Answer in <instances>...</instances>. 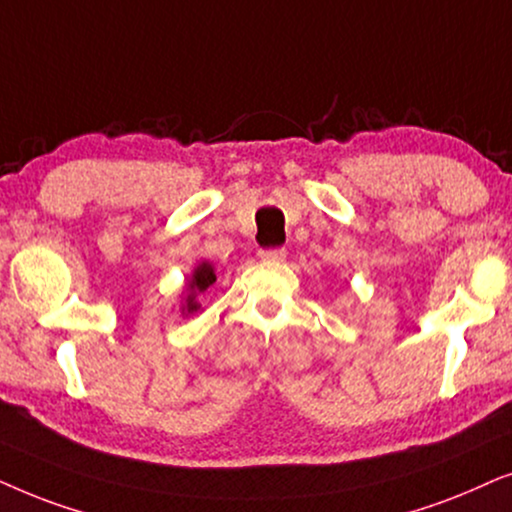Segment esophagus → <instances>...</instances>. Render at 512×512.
<instances>
[{
  "mask_svg": "<svg viewBox=\"0 0 512 512\" xmlns=\"http://www.w3.org/2000/svg\"><path fill=\"white\" fill-rule=\"evenodd\" d=\"M285 255H288V252H285L283 248L260 250V260H262V262H283Z\"/></svg>",
  "mask_w": 512,
  "mask_h": 512,
  "instance_id": "obj_1",
  "label": "esophagus"
}]
</instances>
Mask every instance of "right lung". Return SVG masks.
I'll use <instances>...</instances> for the list:
<instances>
[{"instance_id": "obj_1", "label": "right lung", "mask_w": 512, "mask_h": 512, "mask_svg": "<svg viewBox=\"0 0 512 512\" xmlns=\"http://www.w3.org/2000/svg\"><path fill=\"white\" fill-rule=\"evenodd\" d=\"M215 267H213V262H208V260H203V262H199L194 267V271H192V276L187 278V283H185V290H182V302H180V313L182 316H192V313H196V311H201V302H199V297L203 295V292H206L210 285L215 283Z\"/></svg>"}]
</instances>
